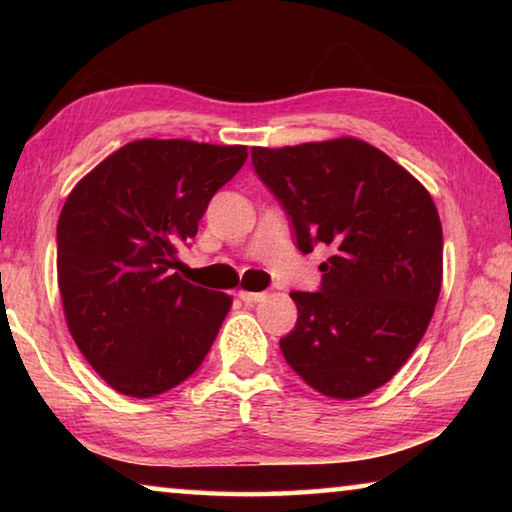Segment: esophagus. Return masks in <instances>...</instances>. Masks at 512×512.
<instances>
[{"mask_svg":"<svg viewBox=\"0 0 512 512\" xmlns=\"http://www.w3.org/2000/svg\"><path fill=\"white\" fill-rule=\"evenodd\" d=\"M239 298L241 302H246V305H257V302H262L268 298V293H253V291H239Z\"/></svg>","mask_w":512,"mask_h":512,"instance_id":"obj_1","label":"esophagus"}]
</instances>
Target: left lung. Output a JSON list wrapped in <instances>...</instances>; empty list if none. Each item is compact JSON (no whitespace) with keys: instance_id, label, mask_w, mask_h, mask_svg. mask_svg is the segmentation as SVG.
Returning a JSON list of instances; mask_svg holds the SVG:
<instances>
[{"instance_id":"obj_1","label":"left lung","mask_w":512,"mask_h":512,"mask_svg":"<svg viewBox=\"0 0 512 512\" xmlns=\"http://www.w3.org/2000/svg\"><path fill=\"white\" fill-rule=\"evenodd\" d=\"M253 167L296 230L300 253L327 246L323 282L291 291L289 366L318 393L354 400L384 386L427 332L443 284V225L409 171L368 142L253 146Z\"/></svg>"}]
</instances>
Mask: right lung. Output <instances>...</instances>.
<instances>
[{"mask_svg":"<svg viewBox=\"0 0 512 512\" xmlns=\"http://www.w3.org/2000/svg\"><path fill=\"white\" fill-rule=\"evenodd\" d=\"M246 146L137 140L67 196L56 228L69 334L115 391L155 397L194 375L232 298L173 268Z\"/></svg>","mask_w":512,"mask_h":512,"instance_id":"right-lung-1","label":"right lung"}]
</instances>
